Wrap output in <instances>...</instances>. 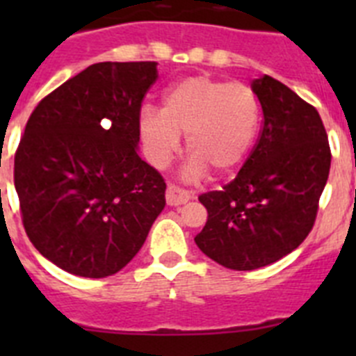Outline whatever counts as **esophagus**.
Instances as JSON below:
<instances>
[{
    "mask_svg": "<svg viewBox=\"0 0 356 356\" xmlns=\"http://www.w3.org/2000/svg\"><path fill=\"white\" fill-rule=\"evenodd\" d=\"M193 197V194L185 191V188L178 187V185H169L168 191H165V201H168V205L171 207H178V205H184L187 203L188 200Z\"/></svg>",
    "mask_w": 356,
    "mask_h": 356,
    "instance_id": "1",
    "label": "esophagus"
}]
</instances>
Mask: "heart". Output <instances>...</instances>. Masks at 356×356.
<instances>
[{"label": "heart", "mask_w": 356, "mask_h": 356, "mask_svg": "<svg viewBox=\"0 0 356 356\" xmlns=\"http://www.w3.org/2000/svg\"><path fill=\"white\" fill-rule=\"evenodd\" d=\"M259 96L242 81L188 76L171 85L162 110L147 106L140 112L139 131L144 149L155 168H165L180 149V134L187 135V165L191 176L226 175L242 163L260 128Z\"/></svg>", "instance_id": "heart-1"}]
</instances>
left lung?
Masks as SVG:
<instances>
[{
  "label": "left lung",
  "mask_w": 356,
  "mask_h": 356,
  "mask_svg": "<svg viewBox=\"0 0 356 356\" xmlns=\"http://www.w3.org/2000/svg\"><path fill=\"white\" fill-rule=\"evenodd\" d=\"M251 89L264 112L259 140L234 180L201 194L209 217L194 237L209 259L234 271L269 266L307 238L332 162L310 103L267 74Z\"/></svg>",
  "instance_id": "1"
}]
</instances>
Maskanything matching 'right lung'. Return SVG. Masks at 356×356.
<instances>
[{
    "label": "right lung",
    "mask_w": 356,
    "mask_h": 356,
    "mask_svg": "<svg viewBox=\"0 0 356 356\" xmlns=\"http://www.w3.org/2000/svg\"><path fill=\"white\" fill-rule=\"evenodd\" d=\"M156 62H99L40 99L14 159L28 238L85 278L112 276L139 253L165 207L162 175L137 155Z\"/></svg>",
    "instance_id": "add662e5"
}]
</instances>
